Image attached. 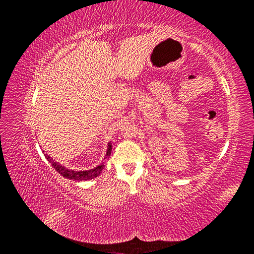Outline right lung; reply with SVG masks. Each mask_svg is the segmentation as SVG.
<instances>
[{
	"instance_id": "right-lung-1",
	"label": "right lung",
	"mask_w": 254,
	"mask_h": 254,
	"mask_svg": "<svg viewBox=\"0 0 254 254\" xmlns=\"http://www.w3.org/2000/svg\"><path fill=\"white\" fill-rule=\"evenodd\" d=\"M111 151H112V144H111V142H109V145H107L106 156H105L104 159L110 158ZM42 152H45V151H42ZM46 158H47V160L50 162V165L56 169V171L62 175L63 177L68 178V179H74V180H89V179L96 178L98 175H101L102 170L104 169V166H105L104 162H102L101 165H98L97 167H95V168H93V169L77 171V170L68 169V168H66V167H64L63 165H60L59 162L54 160V159L51 158L50 156H48L47 153H46Z\"/></svg>"
}]
</instances>
